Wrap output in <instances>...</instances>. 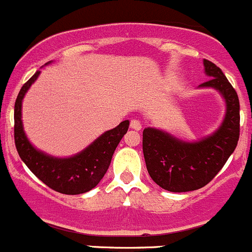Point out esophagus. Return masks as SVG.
I'll use <instances>...</instances> for the list:
<instances>
[{"label":"esophagus","instance_id":"esophagus-1","mask_svg":"<svg viewBox=\"0 0 252 252\" xmlns=\"http://www.w3.org/2000/svg\"><path fill=\"white\" fill-rule=\"evenodd\" d=\"M129 127H131L132 129H136V131H139V129L142 128V124L139 120H136V119H133V120H131V123H129Z\"/></svg>","mask_w":252,"mask_h":252}]
</instances>
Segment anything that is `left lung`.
<instances>
[{"mask_svg": "<svg viewBox=\"0 0 252 252\" xmlns=\"http://www.w3.org/2000/svg\"><path fill=\"white\" fill-rule=\"evenodd\" d=\"M207 76L200 87H211L224 96L226 114L221 126L200 142H183L160 129H143V156L147 170L157 185L170 192H188L207 185L220 171L240 136L238 94L221 69L203 60Z\"/></svg>", "mask_w": 252, "mask_h": 252, "instance_id": "8db88e82", "label": "left lung"}]
</instances>
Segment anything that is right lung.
I'll return each mask as SVG.
<instances>
[{
	"label": "right lung",
	"instance_id": "add662e5",
	"mask_svg": "<svg viewBox=\"0 0 252 252\" xmlns=\"http://www.w3.org/2000/svg\"><path fill=\"white\" fill-rule=\"evenodd\" d=\"M40 72L36 71L23 84L14 104V143L17 152L32 173L52 190L64 195H79L95 188L110 165L111 158L121 138L128 129L125 120L106 131L88 148L71 158H54L34 148L24 134L22 125V100Z\"/></svg>",
	"mask_w": 252,
	"mask_h": 252
}]
</instances>
